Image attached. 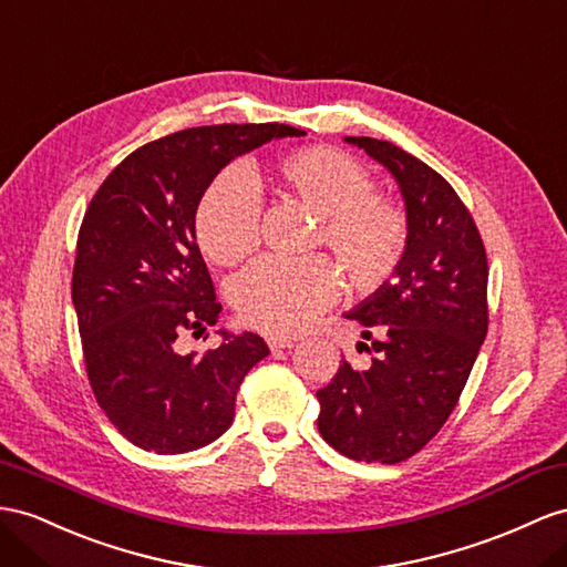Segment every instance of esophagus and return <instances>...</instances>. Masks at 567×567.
Listing matches in <instances>:
<instances>
[{
	"label": "esophagus",
	"mask_w": 567,
	"mask_h": 567,
	"mask_svg": "<svg viewBox=\"0 0 567 567\" xmlns=\"http://www.w3.org/2000/svg\"><path fill=\"white\" fill-rule=\"evenodd\" d=\"M268 347H270L272 354H280L285 350H292L295 340H289V338H268Z\"/></svg>",
	"instance_id": "obj_1"
}]
</instances>
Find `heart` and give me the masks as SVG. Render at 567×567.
Masks as SVG:
<instances>
[{
	"label": "heart",
	"mask_w": 567,
	"mask_h": 567,
	"mask_svg": "<svg viewBox=\"0 0 567 567\" xmlns=\"http://www.w3.org/2000/svg\"><path fill=\"white\" fill-rule=\"evenodd\" d=\"M275 179L321 220L316 239L340 258L359 289L381 285L402 254L408 223L393 200L373 194L371 174L330 145H309L275 159ZM200 251L217 266H235L258 244V192L249 174L227 169L196 213ZM342 282L328 258H264L235 282L237 311L251 328L295 336L340 295Z\"/></svg>",
	"instance_id": "b5f03b06"
}]
</instances>
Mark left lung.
<instances>
[{"instance_id": "obj_1", "label": "left lung", "mask_w": 567, "mask_h": 567, "mask_svg": "<svg viewBox=\"0 0 567 567\" xmlns=\"http://www.w3.org/2000/svg\"><path fill=\"white\" fill-rule=\"evenodd\" d=\"M398 182L408 239L393 270L344 318L373 352L367 371L342 361L316 393L323 441L357 462L419 453L455 410L488 328V266L470 210L439 172L390 141L344 136Z\"/></svg>"}]
</instances>
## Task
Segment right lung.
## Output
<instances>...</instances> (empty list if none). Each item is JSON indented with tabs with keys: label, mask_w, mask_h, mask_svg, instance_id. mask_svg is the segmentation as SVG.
<instances>
[{
	"label": "right lung",
	"mask_w": 567,
	"mask_h": 567,
	"mask_svg": "<svg viewBox=\"0 0 567 567\" xmlns=\"http://www.w3.org/2000/svg\"><path fill=\"white\" fill-rule=\"evenodd\" d=\"M287 136L307 132L215 124L151 141L85 210L71 280L85 371L110 422L143 450L179 455L220 439L244 375L270 352L256 332L225 328L206 357H184L177 340L223 311L196 244L203 194L231 159Z\"/></svg>",
	"instance_id": "1"
}]
</instances>
